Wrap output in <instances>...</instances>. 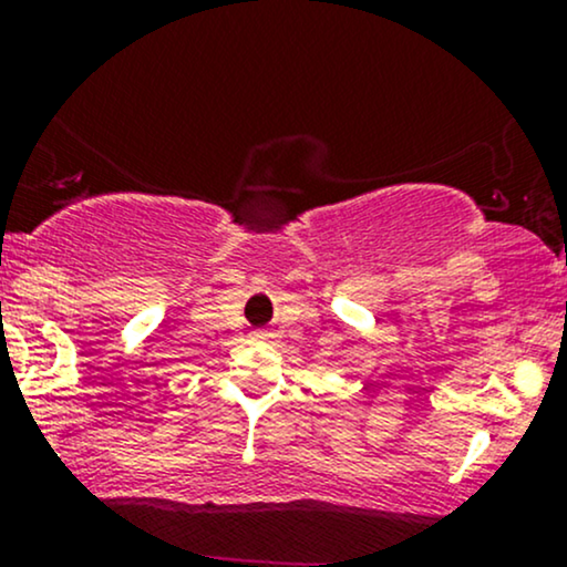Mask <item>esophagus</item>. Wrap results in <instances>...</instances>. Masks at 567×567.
I'll return each mask as SVG.
<instances>
[{"mask_svg":"<svg viewBox=\"0 0 567 567\" xmlns=\"http://www.w3.org/2000/svg\"><path fill=\"white\" fill-rule=\"evenodd\" d=\"M252 336H256V338H269L271 333H269V330L261 328V330H256V333H252Z\"/></svg>","mask_w":567,"mask_h":567,"instance_id":"1","label":"esophagus"}]
</instances>
